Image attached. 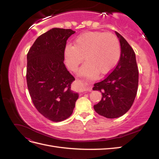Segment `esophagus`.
Here are the masks:
<instances>
[{
    "label": "esophagus",
    "mask_w": 159,
    "mask_h": 159,
    "mask_svg": "<svg viewBox=\"0 0 159 159\" xmlns=\"http://www.w3.org/2000/svg\"><path fill=\"white\" fill-rule=\"evenodd\" d=\"M79 85L81 86V87L85 88V87H86V85H87V83L84 82V81H79ZM87 90L91 91V89H87Z\"/></svg>",
    "instance_id": "esophagus-1"
}]
</instances>
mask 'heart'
<instances>
[{
	"label": "heart",
	"mask_w": 159,
	"mask_h": 159,
	"mask_svg": "<svg viewBox=\"0 0 159 159\" xmlns=\"http://www.w3.org/2000/svg\"><path fill=\"white\" fill-rule=\"evenodd\" d=\"M121 55L118 38L113 33L87 32L75 38L74 45L65 48L66 64L71 70H75L85 60L87 61L80 73L93 76L99 72L105 74L116 66Z\"/></svg>",
	"instance_id": "b5f03b06"
}]
</instances>
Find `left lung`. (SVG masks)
Masks as SVG:
<instances>
[{"label":"left lung","mask_w":159,"mask_h":159,"mask_svg":"<svg viewBox=\"0 0 159 159\" xmlns=\"http://www.w3.org/2000/svg\"><path fill=\"white\" fill-rule=\"evenodd\" d=\"M115 34L121 44L119 60L114 70L93 88L102 94L100 102L93 106L95 112L109 119L121 117L131 107L139 82L134 52L121 34L116 31Z\"/></svg>","instance_id":"left-lung-1"}]
</instances>
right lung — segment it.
<instances>
[{"label": "right lung", "instance_id": "right-lung-1", "mask_svg": "<svg viewBox=\"0 0 159 159\" xmlns=\"http://www.w3.org/2000/svg\"><path fill=\"white\" fill-rule=\"evenodd\" d=\"M75 32L52 28L37 38L27 54L26 76L32 102L38 112L54 122L68 118L78 98L71 90L75 78L64 63L67 40Z\"/></svg>", "mask_w": 159, "mask_h": 159}]
</instances>
